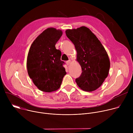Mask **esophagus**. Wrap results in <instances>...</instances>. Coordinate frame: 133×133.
Instances as JSON below:
<instances>
[{"instance_id": "1", "label": "esophagus", "mask_w": 133, "mask_h": 133, "mask_svg": "<svg viewBox=\"0 0 133 133\" xmlns=\"http://www.w3.org/2000/svg\"><path fill=\"white\" fill-rule=\"evenodd\" d=\"M70 63H71V61L70 59H69L68 61L66 62V64L67 65H69L70 64Z\"/></svg>"}]
</instances>
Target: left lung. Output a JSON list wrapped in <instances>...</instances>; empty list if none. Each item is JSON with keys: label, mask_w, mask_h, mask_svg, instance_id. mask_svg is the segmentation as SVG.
Wrapping results in <instances>:
<instances>
[{"label": "left lung", "mask_w": 133, "mask_h": 133, "mask_svg": "<svg viewBox=\"0 0 133 133\" xmlns=\"http://www.w3.org/2000/svg\"><path fill=\"white\" fill-rule=\"evenodd\" d=\"M65 32L75 45L76 61L82 67V74L76 82L84 91L96 90L109 73L110 61L107 51L95 35L85 26L67 29Z\"/></svg>", "instance_id": "obj_1"}]
</instances>
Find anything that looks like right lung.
<instances>
[{
  "label": "right lung",
  "instance_id": "1",
  "mask_svg": "<svg viewBox=\"0 0 133 133\" xmlns=\"http://www.w3.org/2000/svg\"><path fill=\"white\" fill-rule=\"evenodd\" d=\"M63 35L60 29H45L32 43L27 58L29 76L39 90L50 92L58 89L66 74L61 60L62 52L55 47Z\"/></svg>",
  "mask_w": 133,
  "mask_h": 133
}]
</instances>
